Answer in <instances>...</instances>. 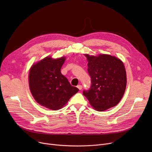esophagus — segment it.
Segmentation results:
<instances>
[{"mask_svg": "<svg viewBox=\"0 0 152 152\" xmlns=\"http://www.w3.org/2000/svg\"><path fill=\"white\" fill-rule=\"evenodd\" d=\"M77 88H78L79 90H81V89H83V86H81V85H78V86H77Z\"/></svg>", "mask_w": 152, "mask_h": 152, "instance_id": "34e87169", "label": "esophagus"}]
</instances>
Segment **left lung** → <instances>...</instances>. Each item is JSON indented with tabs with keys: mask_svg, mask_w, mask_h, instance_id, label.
I'll use <instances>...</instances> for the list:
<instances>
[{
	"mask_svg": "<svg viewBox=\"0 0 152 152\" xmlns=\"http://www.w3.org/2000/svg\"><path fill=\"white\" fill-rule=\"evenodd\" d=\"M91 86L83 95L91 106L103 111L116 106L124 94L127 77L124 64L118 58L107 54H86Z\"/></svg>",
	"mask_w": 152,
	"mask_h": 152,
	"instance_id": "left-lung-1",
	"label": "left lung"
}]
</instances>
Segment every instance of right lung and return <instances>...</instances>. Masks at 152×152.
<instances>
[{
	"label": "right lung",
	"instance_id": "right-lung-1",
	"mask_svg": "<svg viewBox=\"0 0 152 152\" xmlns=\"http://www.w3.org/2000/svg\"><path fill=\"white\" fill-rule=\"evenodd\" d=\"M65 57H47L32 66L29 85L34 99L40 105L52 110L61 108L79 89L72 86L60 69Z\"/></svg>",
	"mask_w": 152,
	"mask_h": 152
}]
</instances>
